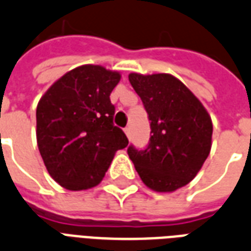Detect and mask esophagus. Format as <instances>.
<instances>
[{"mask_svg":"<svg viewBox=\"0 0 251 251\" xmlns=\"http://www.w3.org/2000/svg\"><path fill=\"white\" fill-rule=\"evenodd\" d=\"M124 131H125V134L127 135V138H130V127H125V130H124Z\"/></svg>","mask_w":251,"mask_h":251,"instance_id":"34e87169","label":"esophagus"}]
</instances>
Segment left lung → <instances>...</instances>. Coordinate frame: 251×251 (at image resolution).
<instances>
[{
  "label": "left lung",
  "mask_w": 251,
  "mask_h": 251,
  "mask_svg": "<svg viewBox=\"0 0 251 251\" xmlns=\"http://www.w3.org/2000/svg\"><path fill=\"white\" fill-rule=\"evenodd\" d=\"M150 120L146 150L127 149L146 187L170 194L184 187L201 170L212 147L213 125L201 101L170 74L129 75Z\"/></svg>",
  "instance_id": "left-lung-1"
}]
</instances>
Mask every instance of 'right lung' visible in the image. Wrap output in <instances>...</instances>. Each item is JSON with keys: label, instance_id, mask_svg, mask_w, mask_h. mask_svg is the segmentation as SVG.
<instances>
[{"label": "right lung", "instance_id": "right-lung-1", "mask_svg": "<svg viewBox=\"0 0 251 251\" xmlns=\"http://www.w3.org/2000/svg\"><path fill=\"white\" fill-rule=\"evenodd\" d=\"M121 74L84 64L68 71L36 106V143L50 176L70 191L100 184L127 138L113 125L109 96Z\"/></svg>", "mask_w": 251, "mask_h": 251}]
</instances>
